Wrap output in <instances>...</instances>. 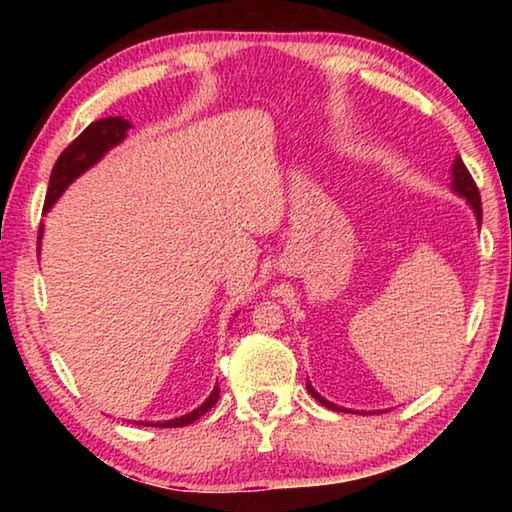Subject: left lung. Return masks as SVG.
Returning a JSON list of instances; mask_svg holds the SVG:
<instances>
[{"instance_id":"1","label":"left lung","mask_w":512,"mask_h":512,"mask_svg":"<svg viewBox=\"0 0 512 512\" xmlns=\"http://www.w3.org/2000/svg\"><path fill=\"white\" fill-rule=\"evenodd\" d=\"M452 178H454V180H452L454 192H456L458 196H463L465 201L472 205V210H474V214H476V219H479V223H481V216H483V212H481V194H479V187H476L474 178L470 176V171H467V167H465L461 158H456V160H454ZM307 391H309V395H311V397H314V400H318L320 404L327 406V409H332V411H345L343 406H336V404H332V402H327L325 397H320V395L314 391V386L309 384V381H307Z\"/></svg>"}]
</instances>
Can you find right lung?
<instances>
[{
    "mask_svg": "<svg viewBox=\"0 0 512 512\" xmlns=\"http://www.w3.org/2000/svg\"><path fill=\"white\" fill-rule=\"evenodd\" d=\"M128 128H131V124L121 117H108V119L92 121V124L85 128V131L76 137V140L69 144L63 153L58 155L54 169H51L45 210H49V207L58 201L60 194H63L65 189L72 185L83 171H88L92 164H97L103 155L112 149V146H117L121 140H124ZM40 237H42V225L38 230V241H40ZM216 400H219V386H214L212 395L207 397V400L192 413L180 415V418H176V420L146 422V424H149V427H187V424H192L194 420L201 418L203 413L210 411L216 404Z\"/></svg>",
    "mask_w": 512,
    "mask_h": 512,
    "instance_id": "add662e5",
    "label": "right lung"
}]
</instances>
